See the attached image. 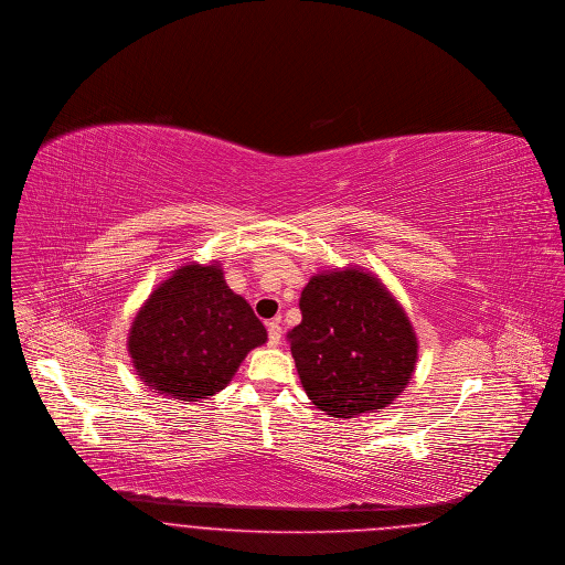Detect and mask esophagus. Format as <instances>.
Wrapping results in <instances>:
<instances>
[{
	"mask_svg": "<svg viewBox=\"0 0 565 565\" xmlns=\"http://www.w3.org/2000/svg\"><path fill=\"white\" fill-rule=\"evenodd\" d=\"M281 341V327L279 322H268V345H279Z\"/></svg>",
	"mask_w": 565,
	"mask_h": 565,
	"instance_id": "1",
	"label": "esophagus"
}]
</instances>
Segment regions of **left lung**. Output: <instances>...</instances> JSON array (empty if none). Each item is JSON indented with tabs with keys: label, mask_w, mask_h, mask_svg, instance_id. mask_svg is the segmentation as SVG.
Here are the masks:
<instances>
[{
	"label": "left lung",
	"mask_w": 565,
	"mask_h": 565,
	"mask_svg": "<svg viewBox=\"0 0 565 565\" xmlns=\"http://www.w3.org/2000/svg\"><path fill=\"white\" fill-rule=\"evenodd\" d=\"M299 305L302 320L288 341L311 403L334 418L393 403L414 373L418 341L386 286L365 268L324 270Z\"/></svg>",
	"instance_id": "obj_1"
}]
</instances>
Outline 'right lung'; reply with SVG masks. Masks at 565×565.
I'll return each mask as SVG.
<instances>
[{"label": "right lung", "mask_w": 565, "mask_h": 565, "mask_svg": "<svg viewBox=\"0 0 565 565\" xmlns=\"http://www.w3.org/2000/svg\"><path fill=\"white\" fill-rule=\"evenodd\" d=\"M263 343V322L226 286L222 266L192 263L172 270L138 309L128 352L151 391L200 401L224 391L247 352Z\"/></svg>", "instance_id": "right-lung-1"}]
</instances>
